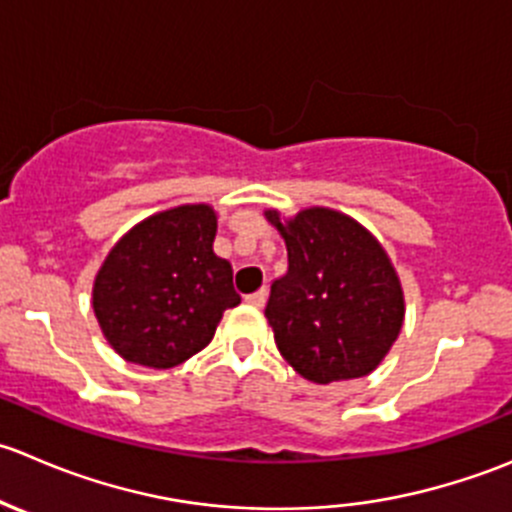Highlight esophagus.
Segmentation results:
<instances>
[{
	"label": "esophagus",
	"mask_w": 512,
	"mask_h": 512,
	"mask_svg": "<svg viewBox=\"0 0 512 512\" xmlns=\"http://www.w3.org/2000/svg\"><path fill=\"white\" fill-rule=\"evenodd\" d=\"M266 298H268V291H266V288H261V291H256V293H251V296H246V303H251V306H254V308H263Z\"/></svg>",
	"instance_id": "esophagus-1"
}]
</instances>
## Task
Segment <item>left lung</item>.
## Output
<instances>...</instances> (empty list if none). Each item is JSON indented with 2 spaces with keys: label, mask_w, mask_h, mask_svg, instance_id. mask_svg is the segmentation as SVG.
Returning <instances> with one entry per match:
<instances>
[{
  "label": "left lung",
  "mask_w": 512,
  "mask_h": 512,
  "mask_svg": "<svg viewBox=\"0 0 512 512\" xmlns=\"http://www.w3.org/2000/svg\"><path fill=\"white\" fill-rule=\"evenodd\" d=\"M263 216L288 251V271L273 281L266 306L288 366L318 386L376 371L406 318L401 278L381 241L328 206Z\"/></svg>",
  "instance_id": "left-lung-1"
}]
</instances>
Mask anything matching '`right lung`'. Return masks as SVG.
Instances as JSON below:
<instances>
[{
	"mask_svg": "<svg viewBox=\"0 0 512 512\" xmlns=\"http://www.w3.org/2000/svg\"><path fill=\"white\" fill-rule=\"evenodd\" d=\"M216 211L181 204L126 231L94 276L91 308L124 361L174 368L214 338L226 308L241 303L234 271L214 254Z\"/></svg>",
	"mask_w": 512,
	"mask_h": 512,
	"instance_id": "right-lung-1",
	"label": "right lung"
}]
</instances>
